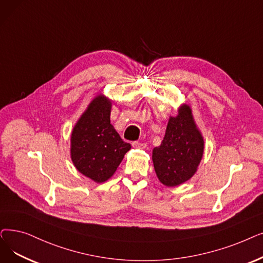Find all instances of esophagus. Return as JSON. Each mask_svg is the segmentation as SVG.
<instances>
[{
  "instance_id": "esophagus-1",
  "label": "esophagus",
  "mask_w": 263,
  "mask_h": 263,
  "mask_svg": "<svg viewBox=\"0 0 263 263\" xmlns=\"http://www.w3.org/2000/svg\"><path fill=\"white\" fill-rule=\"evenodd\" d=\"M132 146L134 148H140V149H144V148H146L147 145L145 143H141V142H133Z\"/></svg>"
}]
</instances>
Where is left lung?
Returning a JSON list of instances; mask_svg holds the SVG:
<instances>
[{"mask_svg": "<svg viewBox=\"0 0 263 263\" xmlns=\"http://www.w3.org/2000/svg\"><path fill=\"white\" fill-rule=\"evenodd\" d=\"M204 154V139L190 105L184 103L170 116L161 145L153 149L155 172L161 184L176 187L197 173Z\"/></svg>", "mask_w": 263, "mask_h": 263, "instance_id": "obj_1", "label": "left lung"}]
</instances>
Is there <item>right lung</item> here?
Listing matches in <instances>:
<instances>
[{
    "instance_id": "right-lung-1",
    "label": "right lung",
    "mask_w": 263,
    "mask_h": 263,
    "mask_svg": "<svg viewBox=\"0 0 263 263\" xmlns=\"http://www.w3.org/2000/svg\"><path fill=\"white\" fill-rule=\"evenodd\" d=\"M111 100L96 96L75 123L71 134V159L79 173L98 184L109 179L131 144L121 140L110 123Z\"/></svg>"
}]
</instances>
